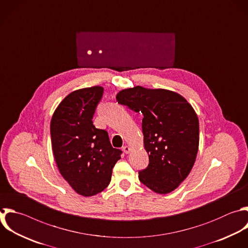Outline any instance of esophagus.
Masks as SVG:
<instances>
[{
	"label": "esophagus",
	"instance_id": "1",
	"mask_svg": "<svg viewBox=\"0 0 248 248\" xmlns=\"http://www.w3.org/2000/svg\"><path fill=\"white\" fill-rule=\"evenodd\" d=\"M123 151H124V153L128 154V153H130L131 148H130L128 145H125V146H123Z\"/></svg>",
	"mask_w": 248,
	"mask_h": 248
}]
</instances>
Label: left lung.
I'll return each instance as SVG.
<instances>
[{
    "mask_svg": "<svg viewBox=\"0 0 248 248\" xmlns=\"http://www.w3.org/2000/svg\"><path fill=\"white\" fill-rule=\"evenodd\" d=\"M118 104L142 113L143 145L149 164L139 178L158 194H168L190 173L199 149V119L179 94L141 86L124 89Z\"/></svg>",
    "mask_w": 248,
    "mask_h": 248,
    "instance_id": "left-lung-1",
    "label": "left lung"
}]
</instances>
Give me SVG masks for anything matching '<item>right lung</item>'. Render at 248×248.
<instances>
[{
	"mask_svg": "<svg viewBox=\"0 0 248 248\" xmlns=\"http://www.w3.org/2000/svg\"><path fill=\"white\" fill-rule=\"evenodd\" d=\"M104 88L94 86L69 94L55 109L50 135L55 162L71 187L84 197L107 188L122 151L113 148L108 134L93 125Z\"/></svg>",
	"mask_w": 248,
	"mask_h": 248,
	"instance_id": "obj_1",
	"label": "right lung"
}]
</instances>
